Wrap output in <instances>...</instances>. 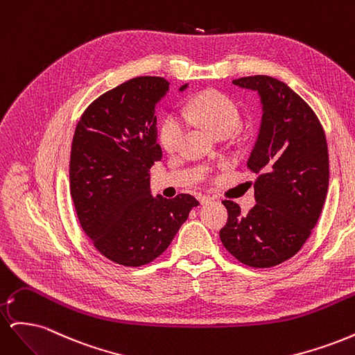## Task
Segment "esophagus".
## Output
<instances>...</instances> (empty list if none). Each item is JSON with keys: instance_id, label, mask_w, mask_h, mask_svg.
I'll list each match as a JSON object with an SVG mask.
<instances>
[{"instance_id": "1", "label": "esophagus", "mask_w": 355, "mask_h": 355, "mask_svg": "<svg viewBox=\"0 0 355 355\" xmlns=\"http://www.w3.org/2000/svg\"><path fill=\"white\" fill-rule=\"evenodd\" d=\"M198 200H200L201 204H209V202H211V198L207 197V196H200Z\"/></svg>"}]
</instances>
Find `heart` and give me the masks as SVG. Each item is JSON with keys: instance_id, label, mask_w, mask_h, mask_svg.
Listing matches in <instances>:
<instances>
[{"instance_id": "b5f03b06", "label": "heart", "mask_w": 355, "mask_h": 355, "mask_svg": "<svg viewBox=\"0 0 355 355\" xmlns=\"http://www.w3.org/2000/svg\"><path fill=\"white\" fill-rule=\"evenodd\" d=\"M179 115H168L159 127V144L167 153L179 148L185 133V121L197 123L213 136H230L240 124V112L228 96L207 90L200 93Z\"/></svg>"}]
</instances>
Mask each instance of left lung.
<instances>
[{"mask_svg": "<svg viewBox=\"0 0 355 355\" xmlns=\"http://www.w3.org/2000/svg\"><path fill=\"white\" fill-rule=\"evenodd\" d=\"M257 92L262 120L247 167L257 175L254 207L241 214L225 200L228 222L220 241L235 259L271 268L295 256L315 227L329 188V154L323 127L311 106L268 75L232 81Z\"/></svg>", "mask_w": 355, "mask_h": 355, "instance_id": "left-lung-1", "label": "left lung"}]
</instances>
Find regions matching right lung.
<instances>
[{"instance_id":"obj_1","label":"right lung","mask_w":355,"mask_h":355,"mask_svg":"<svg viewBox=\"0 0 355 355\" xmlns=\"http://www.w3.org/2000/svg\"><path fill=\"white\" fill-rule=\"evenodd\" d=\"M168 84L136 77L116 85L89 105L72 139L69 184L81 228L105 257L124 266L157 259L200 204L189 194L153 197L149 187V168L163 157L155 105Z\"/></svg>"}]
</instances>
